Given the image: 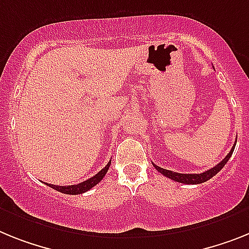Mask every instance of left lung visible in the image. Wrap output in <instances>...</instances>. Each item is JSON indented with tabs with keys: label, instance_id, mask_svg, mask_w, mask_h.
I'll return each instance as SVG.
<instances>
[{
	"label": "left lung",
	"instance_id": "left-lung-1",
	"mask_svg": "<svg viewBox=\"0 0 249 249\" xmlns=\"http://www.w3.org/2000/svg\"><path fill=\"white\" fill-rule=\"evenodd\" d=\"M234 148H235V143L234 145H233V148L231 149V152L227 154V157H225L224 160H221L220 163H218L215 167H213V168H210V170L205 171V172H202V173H178V172H173V171L164 170V168L156 166V164H153V166L154 168H156L158 172L162 173L163 176L168 177V178L173 179V181H176V182L187 183V185H197V183L205 182V181L210 179L212 177H214L215 175H216V173H218L219 171L225 166V163H227L228 160H229V158H231V154H233Z\"/></svg>",
	"mask_w": 249,
	"mask_h": 249
}]
</instances>
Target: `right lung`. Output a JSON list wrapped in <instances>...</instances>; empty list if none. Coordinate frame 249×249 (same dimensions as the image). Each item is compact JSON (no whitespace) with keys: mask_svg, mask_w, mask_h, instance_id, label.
<instances>
[{"mask_svg":"<svg viewBox=\"0 0 249 249\" xmlns=\"http://www.w3.org/2000/svg\"><path fill=\"white\" fill-rule=\"evenodd\" d=\"M111 164V160L106 164L99 173H96L95 176L89 178L87 181H83V182L78 183V185H71V186H58V185H50V183H45L52 189L57 190L59 192H63V194H67V195H79V194H83V192L89 191V189H92L93 186H96L97 183L101 181L104 177H105L106 172L108 171V167Z\"/></svg>","mask_w":249,"mask_h":249,"instance_id":"obj_1","label":"right lung"}]
</instances>
